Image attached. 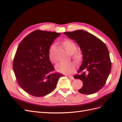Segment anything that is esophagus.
<instances>
[{
    "label": "esophagus",
    "mask_w": 122,
    "mask_h": 122,
    "mask_svg": "<svg viewBox=\"0 0 122 122\" xmlns=\"http://www.w3.org/2000/svg\"><path fill=\"white\" fill-rule=\"evenodd\" d=\"M68 77H69V78L71 79L72 80H74V78L73 76H70V75H68Z\"/></svg>",
    "instance_id": "esophagus-1"
}]
</instances>
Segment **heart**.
Returning <instances> with one entry per match:
<instances>
[{
    "label": "heart",
    "instance_id": "b5f03b06",
    "mask_svg": "<svg viewBox=\"0 0 122 122\" xmlns=\"http://www.w3.org/2000/svg\"><path fill=\"white\" fill-rule=\"evenodd\" d=\"M63 45L66 51L70 54H73L76 50V44L70 41H66L63 43ZM49 57L51 62L56 61L53 55L52 48H51L49 52ZM82 57V54L80 52H76L74 55V58L77 61H80ZM55 69L58 72L64 74H71L75 71L76 69L75 65L72 62H61L55 66Z\"/></svg>",
    "mask_w": 122,
    "mask_h": 122
}]
</instances>
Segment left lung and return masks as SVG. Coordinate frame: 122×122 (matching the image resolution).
<instances>
[{"label": "left lung", "mask_w": 122, "mask_h": 122, "mask_svg": "<svg viewBox=\"0 0 122 122\" xmlns=\"http://www.w3.org/2000/svg\"><path fill=\"white\" fill-rule=\"evenodd\" d=\"M64 34L78 44L82 54V61L75 79L82 81L80 93L91 95L104 86L111 71L109 51L105 44L91 33L77 30Z\"/></svg>", "instance_id": "obj_1"}]
</instances>
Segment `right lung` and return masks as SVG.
<instances>
[{
	"label": "right lung",
	"instance_id": "right-lung-1",
	"mask_svg": "<svg viewBox=\"0 0 122 122\" xmlns=\"http://www.w3.org/2000/svg\"><path fill=\"white\" fill-rule=\"evenodd\" d=\"M61 34L37 30L29 34L18 47L13 67L17 82L26 93L35 97H43L53 92L60 73L54 70L49 60V49Z\"/></svg>",
	"mask_w": 122,
	"mask_h": 122
}]
</instances>
